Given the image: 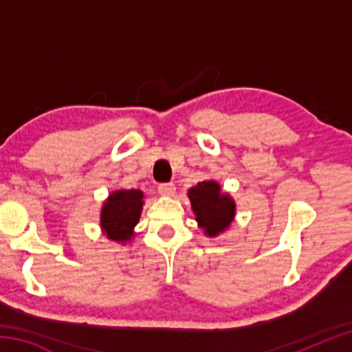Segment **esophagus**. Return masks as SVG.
Instances as JSON below:
<instances>
[{
	"mask_svg": "<svg viewBox=\"0 0 352 352\" xmlns=\"http://www.w3.org/2000/svg\"><path fill=\"white\" fill-rule=\"evenodd\" d=\"M158 192L164 195V197H170L175 194V184L174 183H162L158 184Z\"/></svg>",
	"mask_w": 352,
	"mask_h": 352,
	"instance_id": "esophagus-1",
	"label": "esophagus"
}]
</instances>
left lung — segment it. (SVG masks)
Here are the masks:
<instances>
[{
	"instance_id": "left-lung-1",
	"label": "left lung",
	"mask_w": 352,
	"mask_h": 352,
	"mask_svg": "<svg viewBox=\"0 0 352 352\" xmlns=\"http://www.w3.org/2000/svg\"><path fill=\"white\" fill-rule=\"evenodd\" d=\"M188 195L205 234L217 236L233 222L234 201L226 194H220V186L216 182H201L190 188Z\"/></svg>"
}]
</instances>
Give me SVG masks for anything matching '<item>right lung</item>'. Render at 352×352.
<instances>
[{
    "mask_svg": "<svg viewBox=\"0 0 352 352\" xmlns=\"http://www.w3.org/2000/svg\"><path fill=\"white\" fill-rule=\"evenodd\" d=\"M142 210V192L136 189L116 190L105 201L100 226L113 241H129Z\"/></svg>",
    "mask_w": 352,
    "mask_h": 352,
    "instance_id": "right-lung-1",
    "label": "right lung"
}]
</instances>
